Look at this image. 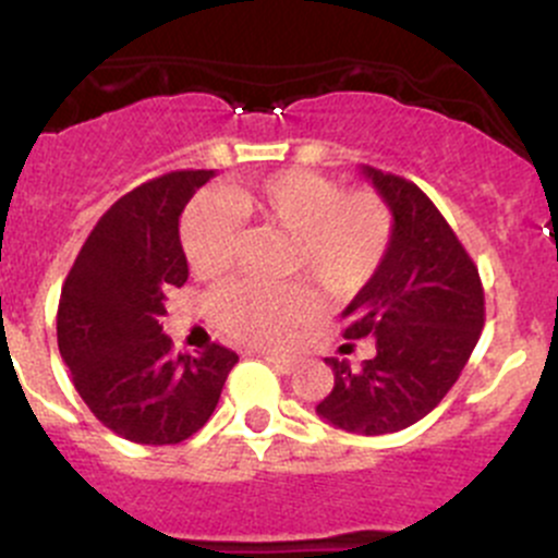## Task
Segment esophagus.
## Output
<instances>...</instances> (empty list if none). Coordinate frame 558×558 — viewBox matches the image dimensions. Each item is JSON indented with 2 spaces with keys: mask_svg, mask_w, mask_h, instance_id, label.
Instances as JSON below:
<instances>
[{
  "mask_svg": "<svg viewBox=\"0 0 558 558\" xmlns=\"http://www.w3.org/2000/svg\"><path fill=\"white\" fill-rule=\"evenodd\" d=\"M264 359H267L269 364H272L275 369H280V373H294L296 369V359H291V356H278V353H262Z\"/></svg>",
  "mask_w": 558,
  "mask_h": 558,
  "instance_id": "esophagus-1",
  "label": "esophagus"
}]
</instances>
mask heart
<instances>
[{"label": "heart", "mask_w": 558, "mask_h": 558, "mask_svg": "<svg viewBox=\"0 0 558 558\" xmlns=\"http://www.w3.org/2000/svg\"><path fill=\"white\" fill-rule=\"evenodd\" d=\"M291 238L286 272L307 286L227 283L207 296V315L245 345H286L318 307L362 294L384 267L391 245V210L373 191H342L337 180L307 170H280L227 189V205L199 199L180 227L185 262L196 278H218L234 264L240 222Z\"/></svg>", "instance_id": "1"}]
</instances>
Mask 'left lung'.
<instances>
[{"mask_svg": "<svg viewBox=\"0 0 558 558\" xmlns=\"http://www.w3.org/2000/svg\"><path fill=\"white\" fill-rule=\"evenodd\" d=\"M393 216L391 245L373 283L345 307V337L373 335L375 356L351 369L326 359L335 388L318 415L353 435L408 429L442 402L470 362L486 320L475 262L415 183L364 167Z\"/></svg>", "mask_w": 558, "mask_h": 558, "instance_id": "obj_1", "label": "left lung"}]
</instances>
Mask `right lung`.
Instances as JSON below:
<instances>
[{"mask_svg": "<svg viewBox=\"0 0 558 558\" xmlns=\"http://www.w3.org/2000/svg\"><path fill=\"white\" fill-rule=\"evenodd\" d=\"M213 170H174L116 202L61 286L56 337L83 402L140 446H174L207 424L238 353H172L165 294L189 280L178 221Z\"/></svg>", "mask_w": 558, "mask_h": 558, "instance_id": "right-lung-1", "label": "right lung"}]
</instances>
